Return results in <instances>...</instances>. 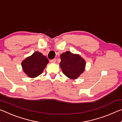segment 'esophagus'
I'll return each mask as SVG.
<instances>
[{"label":"esophagus","instance_id":"esophagus-1","mask_svg":"<svg viewBox=\"0 0 122 122\" xmlns=\"http://www.w3.org/2000/svg\"><path fill=\"white\" fill-rule=\"evenodd\" d=\"M56 59H54L53 60H51L50 61H51V63H55V62H56Z\"/></svg>","mask_w":122,"mask_h":122}]
</instances>
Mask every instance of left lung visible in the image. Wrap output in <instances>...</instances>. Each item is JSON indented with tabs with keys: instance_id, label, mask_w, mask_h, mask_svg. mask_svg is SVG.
<instances>
[{
	"instance_id": "8db88e82",
	"label": "left lung",
	"mask_w": 122,
	"mask_h": 122,
	"mask_svg": "<svg viewBox=\"0 0 122 122\" xmlns=\"http://www.w3.org/2000/svg\"><path fill=\"white\" fill-rule=\"evenodd\" d=\"M60 66L63 74L71 79H76L84 71L85 61L78 55L66 51L61 55Z\"/></svg>"
}]
</instances>
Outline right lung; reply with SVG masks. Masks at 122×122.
<instances>
[{"label":"right lung","instance_id":"1","mask_svg":"<svg viewBox=\"0 0 122 122\" xmlns=\"http://www.w3.org/2000/svg\"><path fill=\"white\" fill-rule=\"evenodd\" d=\"M48 63V60L39 51H36L31 56L22 62L21 65L24 71L29 77H37L42 73Z\"/></svg>","mask_w":122,"mask_h":122}]
</instances>
